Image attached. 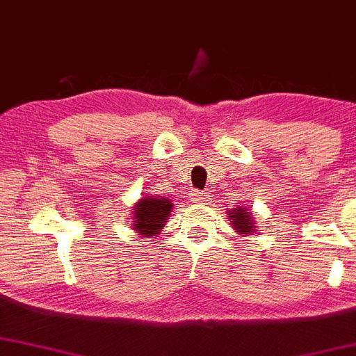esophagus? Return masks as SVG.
<instances>
[{
    "label": "esophagus",
    "instance_id": "1",
    "mask_svg": "<svg viewBox=\"0 0 356 356\" xmlns=\"http://www.w3.org/2000/svg\"><path fill=\"white\" fill-rule=\"evenodd\" d=\"M205 199H207V197H205V194L202 191H192L191 192V200L194 204H202V202H205Z\"/></svg>",
    "mask_w": 356,
    "mask_h": 356
}]
</instances>
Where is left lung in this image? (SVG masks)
<instances>
[{
    "instance_id": "left-lung-1",
    "label": "left lung",
    "mask_w": 356,
    "mask_h": 356,
    "mask_svg": "<svg viewBox=\"0 0 356 356\" xmlns=\"http://www.w3.org/2000/svg\"><path fill=\"white\" fill-rule=\"evenodd\" d=\"M230 220L234 222V227L237 232L242 234H250L254 230V225H252V216L247 209L237 207L235 211L230 212Z\"/></svg>"
}]
</instances>
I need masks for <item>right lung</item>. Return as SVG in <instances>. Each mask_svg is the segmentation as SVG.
I'll use <instances>...</instances> for the list:
<instances>
[{
	"mask_svg": "<svg viewBox=\"0 0 356 356\" xmlns=\"http://www.w3.org/2000/svg\"><path fill=\"white\" fill-rule=\"evenodd\" d=\"M172 211V204L169 199L162 197H144L134 207V229L140 235L154 237L161 232V227Z\"/></svg>",
	"mask_w": 356,
	"mask_h": 356,
	"instance_id": "obj_1",
	"label": "right lung"
}]
</instances>
